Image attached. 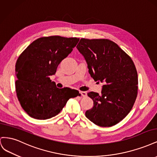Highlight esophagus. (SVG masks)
<instances>
[{"instance_id": "obj_1", "label": "esophagus", "mask_w": 157, "mask_h": 157, "mask_svg": "<svg viewBox=\"0 0 157 157\" xmlns=\"http://www.w3.org/2000/svg\"><path fill=\"white\" fill-rule=\"evenodd\" d=\"M80 93L81 94L82 97H86V96H87V93H86V92H82V91H81V92H80Z\"/></svg>"}]
</instances>
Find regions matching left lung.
I'll return each mask as SVG.
<instances>
[{
  "instance_id": "left-lung-1",
  "label": "left lung",
  "mask_w": 157,
  "mask_h": 157,
  "mask_svg": "<svg viewBox=\"0 0 157 157\" xmlns=\"http://www.w3.org/2000/svg\"><path fill=\"white\" fill-rule=\"evenodd\" d=\"M95 81L105 82L101 94L91 92L94 107L85 115L99 126L118 124L130 113L138 90L134 61L115 42L105 39H80L77 46Z\"/></svg>"
}]
</instances>
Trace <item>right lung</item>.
Returning a JSON list of instances; mask_svg holds the SVG:
<instances>
[{
	"instance_id": "right-lung-1",
	"label": "right lung",
	"mask_w": 157,
	"mask_h": 157,
	"mask_svg": "<svg viewBox=\"0 0 157 157\" xmlns=\"http://www.w3.org/2000/svg\"><path fill=\"white\" fill-rule=\"evenodd\" d=\"M78 41L76 37H41L19 56L15 69L16 92L21 107L31 117L46 120L55 117L69 98L79 96L78 90L57 88L50 78Z\"/></svg>"
}]
</instances>
